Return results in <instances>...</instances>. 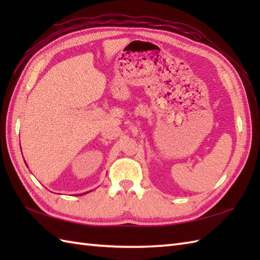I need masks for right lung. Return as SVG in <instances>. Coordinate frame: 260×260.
<instances>
[{
  "label": "right lung",
  "instance_id": "1",
  "mask_svg": "<svg viewBox=\"0 0 260 260\" xmlns=\"http://www.w3.org/2000/svg\"><path fill=\"white\" fill-rule=\"evenodd\" d=\"M84 194H85V193H84Z\"/></svg>",
  "mask_w": 260,
  "mask_h": 260
}]
</instances>
